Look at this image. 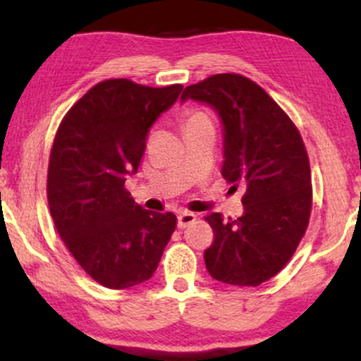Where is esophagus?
I'll use <instances>...</instances> for the list:
<instances>
[{"label":"esophagus","mask_w":361,"mask_h":361,"mask_svg":"<svg viewBox=\"0 0 361 361\" xmlns=\"http://www.w3.org/2000/svg\"><path fill=\"white\" fill-rule=\"evenodd\" d=\"M197 220V215L192 214V212H179V215H177V226L179 228H185V226H189L194 224V221Z\"/></svg>","instance_id":"34e87169"}]
</instances>
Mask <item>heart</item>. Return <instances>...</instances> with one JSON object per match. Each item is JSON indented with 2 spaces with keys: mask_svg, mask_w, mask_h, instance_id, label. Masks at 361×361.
I'll use <instances>...</instances> for the list:
<instances>
[{
  "mask_svg": "<svg viewBox=\"0 0 361 361\" xmlns=\"http://www.w3.org/2000/svg\"><path fill=\"white\" fill-rule=\"evenodd\" d=\"M200 118H209V116H207L205 113H202V111H192V113H189V115H187V123L194 121V120H200Z\"/></svg>",
  "mask_w": 361,
  "mask_h": 361,
  "instance_id": "obj_1",
  "label": "heart"
}]
</instances>
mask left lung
I'll list each match as a JSON object with an SVG mask.
<instances>
[{"mask_svg": "<svg viewBox=\"0 0 361 361\" xmlns=\"http://www.w3.org/2000/svg\"><path fill=\"white\" fill-rule=\"evenodd\" d=\"M214 108L224 126L221 176L243 184L245 214L207 216L215 233L205 250L212 278L231 286H259L293 258L312 207L309 157L290 118L253 80L216 73L185 87L180 102Z\"/></svg>", "mask_w": 361, "mask_h": 361, "instance_id": "1", "label": "left lung"}]
</instances>
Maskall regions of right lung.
Returning <instances> with one entry per match:
<instances>
[{
  "instance_id": "obj_1",
  "label": "right lung",
  "mask_w": 361,
  "mask_h": 361,
  "mask_svg": "<svg viewBox=\"0 0 361 361\" xmlns=\"http://www.w3.org/2000/svg\"><path fill=\"white\" fill-rule=\"evenodd\" d=\"M182 85L152 88L126 78L97 83L59 126L47 172L54 225L83 271L110 289L154 274L174 233V214L137 205L125 189L137 172L149 128Z\"/></svg>"
}]
</instances>
